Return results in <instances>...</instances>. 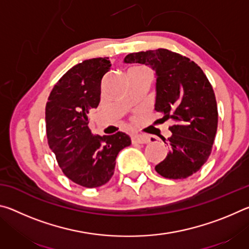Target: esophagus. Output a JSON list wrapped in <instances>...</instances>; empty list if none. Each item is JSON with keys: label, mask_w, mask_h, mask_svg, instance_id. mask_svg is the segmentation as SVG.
<instances>
[{"label": "esophagus", "mask_w": 249, "mask_h": 249, "mask_svg": "<svg viewBox=\"0 0 249 249\" xmlns=\"http://www.w3.org/2000/svg\"><path fill=\"white\" fill-rule=\"evenodd\" d=\"M132 142L136 144H147L149 142V137L147 135H133Z\"/></svg>", "instance_id": "1"}]
</instances>
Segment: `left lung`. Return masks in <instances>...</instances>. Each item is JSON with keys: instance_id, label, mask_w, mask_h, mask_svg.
Segmentation results:
<instances>
[{"instance_id": "8db88e82", "label": "left lung", "mask_w": 249, "mask_h": 249, "mask_svg": "<svg viewBox=\"0 0 249 249\" xmlns=\"http://www.w3.org/2000/svg\"><path fill=\"white\" fill-rule=\"evenodd\" d=\"M124 62L155 71V109L162 122H174L172 135L163 140L169 151L156 171L168 179L196 174L212 151L217 129L215 94L206 75L195 61L163 48L128 53Z\"/></svg>"}]
</instances>
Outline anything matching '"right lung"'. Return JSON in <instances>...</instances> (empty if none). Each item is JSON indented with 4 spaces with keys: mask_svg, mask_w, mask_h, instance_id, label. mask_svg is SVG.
<instances>
[{
    "mask_svg": "<svg viewBox=\"0 0 249 249\" xmlns=\"http://www.w3.org/2000/svg\"><path fill=\"white\" fill-rule=\"evenodd\" d=\"M107 57L73 66L59 79L46 104V132L49 148L66 177L84 188H98L114 174L116 157L130 145L123 132L93 135L88 113L101 99V81L111 69Z\"/></svg>",
    "mask_w": 249,
    "mask_h": 249,
    "instance_id": "1",
    "label": "right lung"
}]
</instances>
